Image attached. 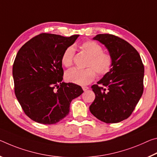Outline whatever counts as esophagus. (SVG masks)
I'll return each mask as SVG.
<instances>
[{
	"mask_svg": "<svg viewBox=\"0 0 157 157\" xmlns=\"http://www.w3.org/2000/svg\"><path fill=\"white\" fill-rule=\"evenodd\" d=\"M82 88H83V90L84 91H86L87 90H88V89H89L88 87H87V86H83V87H82Z\"/></svg>",
	"mask_w": 157,
	"mask_h": 157,
	"instance_id": "obj_1",
	"label": "esophagus"
}]
</instances>
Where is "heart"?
Listing matches in <instances>:
<instances>
[{
	"label": "heart",
	"instance_id": "b5f03b06",
	"mask_svg": "<svg viewBox=\"0 0 157 157\" xmlns=\"http://www.w3.org/2000/svg\"><path fill=\"white\" fill-rule=\"evenodd\" d=\"M81 48L90 57L88 65L90 68L69 69L65 73V78L69 83L86 86L95 78L96 71L100 76H104L109 73L113 65V59L109 53L103 52L101 45L93 41L83 42L81 45ZM74 56V47H67L62 55V64L66 67H70L73 63Z\"/></svg>",
	"mask_w": 157,
	"mask_h": 157
}]
</instances>
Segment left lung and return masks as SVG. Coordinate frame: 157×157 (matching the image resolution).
Segmentation results:
<instances>
[{"mask_svg": "<svg viewBox=\"0 0 157 157\" xmlns=\"http://www.w3.org/2000/svg\"><path fill=\"white\" fill-rule=\"evenodd\" d=\"M104 44L113 59L111 69L92 89L95 99L91 113L106 123L120 122L129 117L143 92L144 66L138 51L127 41L110 34L93 37Z\"/></svg>", "mask_w": 157, "mask_h": 157, "instance_id": "1", "label": "left lung"}]
</instances>
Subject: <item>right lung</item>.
Here are the masks:
<instances>
[{"label":"right lung","mask_w":157,"mask_h":157,"mask_svg":"<svg viewBox=\"0 0 157 157\" xmlns=\"http://www.w3.org/2000/svg\"><path fill=\"white\" fill-rule=\"evenodd\" d=\"M78 36L42 33L18 51L12 68L15 95L33 121L44 124L60 121L69 114L71 101L83 92L78 85L62 82V55Z\"/></svg>","instance_id":"obj_1"}]
</instances>
